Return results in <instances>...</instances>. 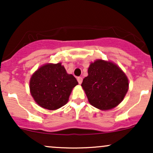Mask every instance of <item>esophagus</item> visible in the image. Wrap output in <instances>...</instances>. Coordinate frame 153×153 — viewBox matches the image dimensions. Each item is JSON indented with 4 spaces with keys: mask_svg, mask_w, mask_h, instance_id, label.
Wrapping results in <instances>:
<instances>
[{
    "mask_svg": "<svg viewBox=\"0 0 153 153\" xmlns=\"http://www.w3.org/2000/svg\"><path fill=\"white\" fill-rule=\"evenodd\" d=\"M77 80H78L79 84H81L82 81V78H81V77H78V78H77Z\"/></svg>",
    "mask_w": 153,
    "mask_h": 153,
    "instance_id": "34e87169",
    "label": "esophagus"
}]
</instances>
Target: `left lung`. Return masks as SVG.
I'll list each match as a JSON object with an SVG mask.
<instances>
[{
    "label": "left lung",
    "instance_id": "obj_1",
    "mask_svg": "<svg viewBox=\"0 0 153 153\" xmlns=\"http://www.w3.org/2000/svg\"><path fill=\"white\" fill-rule=\"evenodd\" d=\"M88 75L81 86L93 106L101 110H109L122 101L129 88L125 73L111 62L97 59L91 63Z\"/></svg>",
    "mask_w": 153,
    "mask_h": 153
}]
</instances>
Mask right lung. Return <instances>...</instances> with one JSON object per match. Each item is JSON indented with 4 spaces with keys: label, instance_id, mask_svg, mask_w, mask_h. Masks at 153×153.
<instances>
[{
    "label": "right lung",
    "instance_id": "right-lung-1",
    "mask_svg": "<svg viewBox=\"0 0 153 153\" xmlns=\"http://www.w3.org/2000/svg\"><path fill=\"white\" fill-rule=\"evenodd\" d=\"M78 84L76 78L68 74L60 62L44 65L31 77L29 88L39 106L56 110L68 103L72 90Z\"/></svg>",
    "mask_w": 153,
    "mask_h": 153
}]
</instances>
